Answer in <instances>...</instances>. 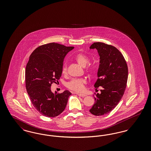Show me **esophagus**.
Wrapping results in <instances>:
<instances>
[{
  "label": "esophagus",
  "mask_w": 151,
  "mask_h": 151,
  "mask_svg": "<svg viewBox=\"0 0 151 151\" xmlns=\"http://www.w3.org/2000/svg\"><path fill=\"white\" fill-rule=\"evenodd\" d=\"M80 97H86V94L84 93H76Z\"/></svg>",
  "instance_id": "obj_1"
}]
</instances>
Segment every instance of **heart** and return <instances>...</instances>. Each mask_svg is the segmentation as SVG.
Returning a JSON list of instances; mask_svg holds the SVG:
<instances>
[{
  "label": "heart",
  "mask_w": 151,
  "mask_h": 151,
  "mask_svg": "<svg viewBox=\"0 0 151 151\" xmlns=\"http://www.w3.org/2000/svg\"><path fill=\"white\" fill-rule=\"evenodd\" d=\"M75 60L76 62L80 65L81 66L84 67H86L87 65L89 63V58L86 56V55L83 53H79L77 54L75 57ZM86 70L87 72L90 74H93L95 72V68L93 66L89 65H88L86 68ZM67 65H63L62 68V73L63 74H65L67 73ZM86 83V81L84 79H73L67 84V86L68 88L74 91L75 92H82L84 89V84Z\"/></svg>",
  "instance_id": "b5f03b06"
}]
</instances>
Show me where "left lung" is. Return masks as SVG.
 I'll return each instance as SVG.
<instances>
[{"mask_svg": "<svg viewBox=\"0 0 151 151\" xmlns=\"http://www.w3.org/2000/svg\"><path fill=\"white\" fill-rule=\"evenodd\" d=\"M89 48L97 49L100 56L98 79L94 86L102 88L101 93L95 94V103L89 111L96 116L107 114L123 96L128 78L127 65L122 53L114 46L94 42Z\"/></svg>", "mask_w": 151, "mask_h": 151, "instance_id": "8db88e82", "label": "left lung"}]
</instances>
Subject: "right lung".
<instances>
[{"label":"right lung","instance_id":"obj_1","mask_svg":"<svg viewBox=\"0 0 151 151\" xmlns=\"http://www.w3.org/2000/svg\"><path fill=\"white\" fill-rule=\"evenodd\" d=\"M74 47L59 43H47L36 48L31 54L25 69L27 93L34 107L42 115L55 117L66 107L71 94L68 91L52 93L51 86L60 79L63 60Z\"/></svg>","mask_w":151,"mask_h":151}]
</instances>
